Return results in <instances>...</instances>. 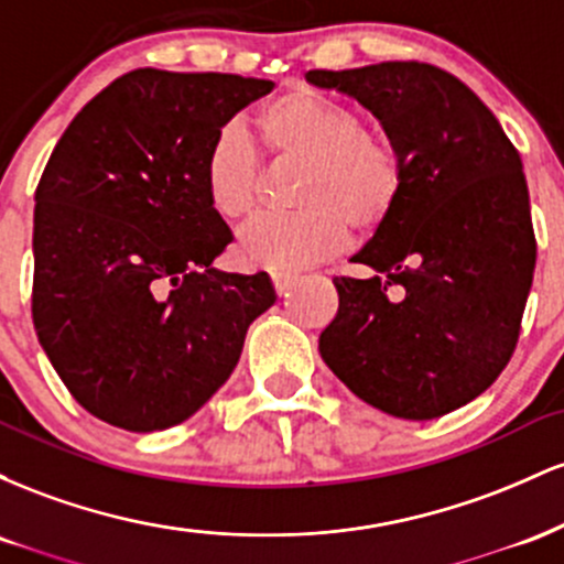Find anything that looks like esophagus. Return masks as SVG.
<instances>
[{
	"label": "esophagus",
	"instance_id": "1",
	"mask_svg": "<svg viewBox=\"0 0 564 564\" xmlns=\"http://www.w3.org/2000/svg\"><path fill=\"white\" fill-rule=\"evenodd\" d=\"M273 286L278 296H289L291 291L300 286V275H289V273H273Z\"/></svg>",
	"mask_w": 564,
	"mask_h": 564
}]
</instances>
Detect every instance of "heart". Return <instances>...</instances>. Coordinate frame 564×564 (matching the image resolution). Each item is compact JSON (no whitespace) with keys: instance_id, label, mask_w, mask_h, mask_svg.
Wrapping results in <instances>:
<instances>
[{"instance_id":"1","label":"heart","mask_w":564,"mask_h":564,"mask_svg":"<svg viewBox=\"0 0 564 564\" xmlns=\"http://www.w3.org/2000/svg\"><path fill=\"white\" fill-rule=\"evenodd\" d=\"M254 127L270 153L307 161L296 215L257 217L238 238L246 264L273 273H302L332 260L349 243L352 225L379 230L405 191V161L392 138L364 129V116L313 89H289L257 111ZM206 204L225 223L257 209L262 161L238 127H225L204 164Z\"/></svg>"}]
</instances>
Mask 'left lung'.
Wrapping results in <instances>:
<instances>
[{"label": "left lung", "mask_w": 564, "mask_h": 564, "mask_svg": "<svg viewBox=\"0 0 564 564\" xmlns=\"http://www.w3.org/2000/svg\"><path fill=\"white\" fill-rule=\"evenodd\" d=\"M366 106L405 161L398 209L334 278L326 366L368 405L411 422L445 416L498 379L520 339L535 232L522 159L494 113L448 70L390 61L310 70Z\"/></svg>", "instance_id": "1"}]
</instances>
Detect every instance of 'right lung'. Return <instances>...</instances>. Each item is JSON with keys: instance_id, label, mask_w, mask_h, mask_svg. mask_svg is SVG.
Returning <instances> with one entry per match:
<instances>
[{"instance_id": "1", "label": "right lung", "mask_w": 564, "mask_h": 564, "mask_svg": "<svg viewBox=\"0 0 564 564\" xmlns=\"http://www.w3.org/2000/svg\"><path fill=\"white\" fill-rule=\"evenodd\" d=\"M275 84L138 68L76 113L36 185L31 315L50 364L100 422H185L273 307L268 273L212 268L232 241L206 204L212 142Z\"/></svg>"}]
</instances>
